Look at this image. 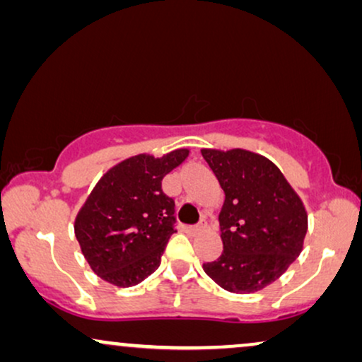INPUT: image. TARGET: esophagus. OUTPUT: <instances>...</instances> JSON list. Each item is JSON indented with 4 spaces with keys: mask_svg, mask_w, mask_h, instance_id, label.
<instances>
[{
    "mask_svg": "<svg viewBox=\"0 0 362 362\" xmlns=\"http://www.w3.org/2000/svg\"><path fill=\"white\" fill-rule=\"evenodd\" d=\"M201 229H202V226H199V224H196V226H187V227H186V230L191 232V234H196V232H199Z\"/></svg>",
    "mask_w": 362,
    "mask_h": 362,
    "instance_id": "obj_1",
    "label": "esophagus"
}]
</instances>
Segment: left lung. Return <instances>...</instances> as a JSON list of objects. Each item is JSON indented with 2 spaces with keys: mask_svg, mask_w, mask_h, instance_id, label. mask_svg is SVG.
Here are the masks:
<instances>
[{
  "mask_svg": "<svg viewBox=\"0 0 362 362\" xmlns=\"http://www.w3.org/2000/svg\"><path fill=\"white\" fill-rule=\"evenodd\" d=\"M226 201L219 214L224 250L202 269L234 293H254L275 281L303 249V202L267 158L245 150H201Z\"/></svg>",
  "mask_w": 362,
  "mask_h": 362,
  "instance_id": "left-lung-1",
  "label": "left lung"
}]
</instances>
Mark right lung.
Returning a JSON list of instances; mask_svg holds the SVG:
<instances>
[{
	"label": "right lung",
	"mask_w": 362,
	"mask_h": 362,
	"mask_svg": "<svg viewBox=\"0 0 362 362\" xmlns=\"http://www.w3.org/2000/svg\"><path fill=\"white\" fill-rule=\"evenodd\" d=\"M189 151L163 158L138 155L112 168L97 182L76 219V237L92 270L108 284L133 286L161 264L176 234L175 199L161 181Z\"/></svg>",
	"instance_id": "right-lung-1"
}]
</instances>
